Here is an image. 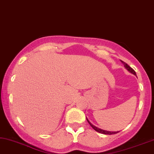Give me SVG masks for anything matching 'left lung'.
<instances>
[{
    "label": "left lung",
    "mask_w": 154,
    "mask_h": 154,
    "mask_svg": "<svg viewBox=\"0 0 154 154\" xmlns=\"http://www.w3.org/2000/svg\"><path fill=\"white\" fill-rule=\"evenodd\" d=\"M120 61H121V63H122V64L124 65L125 68L127 69V70L130 72V73L133 74V75H136V72H135V71L134 70V69H133L132 68V67H130V66H129V65H128V64H127V63H125V62H123V61H122V60H120ZM87 120L88 122H89V123L90 125H91V126L92 127V128H93L94 130H96V132H99V133H101V134H117V133L119 132L118 131H117V132H112V131H107V130H101V129L98 128H97V127L94 126V125H92V124L91 123V122H90L89 121V120H88L87 118Z\"/></svg>",
    "instance_id": "8db88e82"
}]
</instances>
